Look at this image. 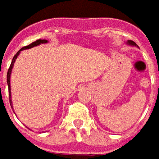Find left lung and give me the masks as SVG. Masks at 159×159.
Returning a JSON list of instances; mask_svg holds the SVG:
<instances>
[{
	"label": "left lung",
	"mask_w": 159,
	"mask_h": 159,
	"mask_svg": "<svg viewBox=\"0 0 159 159\" xmlns=\"http://www.w3.org/2000/svg\"><path fill=\"white\" fill-rule=\"evenodd\" d=\"M128 43H129V44H132V45H136L135 43H134V41H130V40H129V41H128Z\"/></svg>",
	"instance_id": "8db88e82"
}]
</instances>
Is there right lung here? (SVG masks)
<instances>
[{"label": "right lung", "mask_w": 159, "mask_h": 159, "mask_svg": "<svg viewBox=\"0 0 159 159\" xmlns=\"http://www.w3.org/2000/svg\"><path fill=\"white\" fill-rule=\"evenodd\" d=\"M47 40H45V39H38V40H36L35 42H33V43H31V44H29V45L27 46H25V47H23L22 49H20L18 52L16 53V55L13 56V61H12V63H11V65H10L9 68H8V71H7V85H8V93H9V101H10V104H11V107H12V101H11V92H10V75H11V73H12V68H13V63H14V61H15V60H16V58L18 57V56H19V54H20V52L21 51V50H23V49H31V48H32V47H34V46H37V45H39L40 43H47Z\"/></svg>", "instance_id": "1"}]
</instances>
